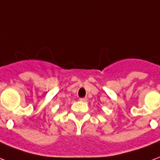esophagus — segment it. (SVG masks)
<instances>
[{
  "mask_svg": "<svg viewBox=\"0 0 160 160\" xmlns=\"http://www.w3.org/2000/svg\"><path fill=\"white\" fill-rule=\"evenodd\" d=\"M80 102H86V101H87V98H80Z\"/></svg>",
  "mask_w": 160,
  "mask_h": 160,
  "instance_id": "1",
  "label": "esophagus"
}]
</instances>
